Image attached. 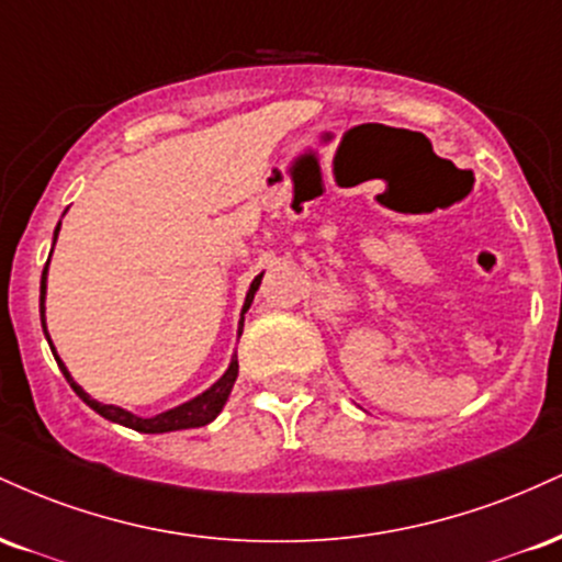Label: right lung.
I'll return each instance as SVG.
<instances>
[{
	"label": "right lung",
	"instance_id": "right-lung-1",
	"mask_svg": "<svg viewBox=\"0 0 562 562\" xmlns=\"http://www.w3.org/2000/svg\"><path fill=\"white\" fill-rule=\"evenodd\" d=\"M57 232H60V224H57V227H55V240H57ZM47 267H49V259H47ZM47 267H44V272H42V295H38V314H42V327H44V335H47V344H49V348H53V353H55L57 367H60V372H63V375H66V380L70 383V389L76 391V396H79L83 404L92 406L97 415H102V417H105V420L126 425V428L139 430V434H169V430L200 428V425H209L211 420H216V415H218V412H222V406L227 404L232 385H235V380H237V357H232L227 372H224V375L218 378L209 391H203V393H200V396L190 398V402L173 406V409H169V412H160V415H156V417H137V415H132V412L121 409V406L100 404V402H97V398L89 396V393L83 391L74 378H70V372L66 370V364H63V359L57 357L53 340H49L47 322H44V295H47ZM261 277H263V272L256 277L254 282H250V290H248V295H245V303H243V314L248 312L250 303H254L256 290H259V285H261ZM240 333H243V317H240Z\"/></svg>",
	"mask_w": 562,
	"mask_h": 562
}]
</instances>
